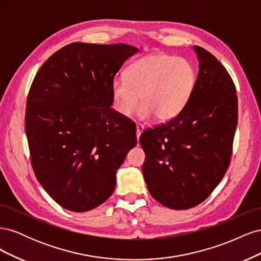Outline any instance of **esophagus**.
Wrapping results in <instances>:
<instances>
[{"instance_id":"1","label":"esophagus","mask_w":261,"mask_h":261,"mask_svg":"<svg viewBox=\"0 0 261 261\" xmlns=\"http://www.w3.org/2000/svg\"><path fill=\"white\" fill-rule=\"evenodd\" d=\"M144 125H141V124H137L136 125V135H137V139L139 138V136H140V134H141V132L144 130Z\"/></svg>"}]
</instances>
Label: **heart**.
<instances>
[{"label": "heart", "instance_id": "heart-1", "mask_svg": "<svg viewBox=\"0 0 261 261\" xmlns=\"http://www.w3.org/2000/svg\"><path fill=\"white\" fill-rule=\"evenodd\" d=\"M197 73L191 62L165 53L149 54L134 62L126 78L111 83L112 105L115 111L128 116L138 106L143 120L155 117L170 121L177 116L191 99Z\"/></svg>", "mask_w": 261, "mask_h": 261}]
</instances>
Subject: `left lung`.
I'll use <instances>...</instances> for the list:
<instances>
[{
    "label": "left lung",
    "mask_w": 261,
    "mask_h": 261,
    "mask_svg": "<svg viewBox=\"0 0 261 261\" xmlns=\"http://www.w3.org/2000/svg\"><path fill=\"white\" fill-rule=\"evenodd\" d=\"M194 51L199 72L186 107L139 138L150 195L175 210L197 206L218 186L230 165L238 125V96L230 74L207 50L194 45Z\"/></svg>",
    "instance_id": "8db88e82"
}]
</instances>
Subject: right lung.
<instances>
[{"label":"right lung","instance_id":"obj_1","mask_svg":"<svg viewBox=\"0 0 261 261\" xmlns=\"http://www.w3.org/2000/svg\"><path fill=\"white\" fill-rule=\"evenodd\" d=\"M137 51L124 43H70L31 84L25 117L31 165L45 192L69 211L103 203L136 146L135 123L111 108V83Z\"/></svg>","mask_w":261,"mask_h":261}]
</instances>
